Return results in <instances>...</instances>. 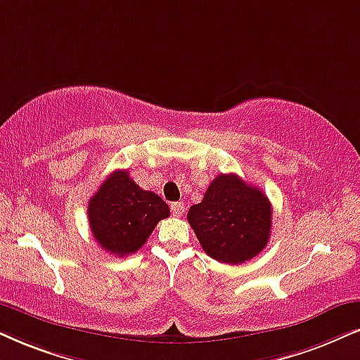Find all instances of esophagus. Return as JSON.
I'll use <instances>...</instances> for the list:
<instances>
[{
    "instance_id": "1",
    "label": "esophagus",
    "mask_w": 360,
    "mask_h": 360,
    "mask_svg": "<svg viewBox=\"0 0 360 360\" xmlns=\"http://www.w3.org/2000/svg\"><path fill=\"white\" fill-rule=\"evenodd\" d=\"M171 211L174 216H183L184 214V204L183 202H172L171 204Z\"/></svg>"
}]
</instances>
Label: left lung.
<instances>
[{"label":"left lung","instance_id":"obj_1","mask_svg":"<svg viewBox=\"0 0 360 360\" xmlns=\"http://www.w3.org/2000/svg\"><path fill=\"white\" fill-rule=\"evenodd\" d=\"M188 222L207 256L236 266L251 261L267 245L272 207L261 189L238 174H219L202 201L189 209Z\"/></svg>","mask_w":360,"mask_h":360}]
</instances>
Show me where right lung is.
Masks as SVG:
<instances>
[{"label": "right lung", "instance_id": "obj_1", "mask_svg": "<svg viewBox=\"0 0 360 360\" xmlns=\"http://www.w3.org/2000/svg\"><path fill=\"white\" fill-rule=\"evenodd\" d=\"M169 206L153 191L141 189L129 172L115 171L88 202L91 233L104 251L124 257L143 248Z\"/></svg>", "mask_w": 360, "mask_h": 360}]
</instances>
